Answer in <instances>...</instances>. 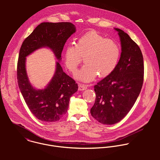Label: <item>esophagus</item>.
<instances>
[{
    "mask_svg": "<svg viewBox=\"0 0 160 160\" xmlns=\"http://www.w3.org/2000/svg\"><path fill=\"white\" fill-rule=\"evenodd\" d=\"M87 86L84 84H79V91H84V90H86L87 89Z\"/></svg>",
    "mask_w": 160,
    "mask_h": 160,
    "instance_id": "34e87169",
    "label": "esophagus"
}]
</instances>
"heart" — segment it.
Returning <instances> with one entry per match:
<instances>
[{
	"instance_id": "heart-1",
	"label": "heart",
	"mask_w": 160,
	"mask_h": 160,
	"mask_svg": "<svg viewBox=\"0 0 160 160\" xmlns=\"http://www.w3.org/2000/svg\"><path fill=\"white\" fill-rule=\"evenodd\" d=\"M64 55L66 67L72 73L84 57L86 63L75 74V78L88 82L97 74L100 78H105L113 72L119 58L120 48L114 41L92 31L80 37L76 44L67 46Z\"/></svg>"
}]
</instances>
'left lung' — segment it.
I'll return each mask as SVG.
<instances>
[{
    "mask_svg": "<svg viewBox=\"0 0 160 160\" xmlns=\"http://www.w3.org/2000/svg\"><path fill=\"white\" fill-rule=\"evenodd\" d=\"M119 37L121 53L113 72L94 86L95 102L92 116L103 124H114L134 106L143 81V58L137 44L122 30L114 28Z\"/></svg>",
    "mask_w": 160,
    "mask_h": 160,
    "instance_id": "8db88e82",
    "label": "left lung"
}]
</instances>
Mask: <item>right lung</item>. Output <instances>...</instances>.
I'll return each instance as SVG.
<instances>
[{"label":"right lung","instance_id":"right-lung-1","mask_svg":"<svg viewBox=\"0 0 160 160\" xmlns=\"http://www.w3.org/2000/svg\"><path fill=\"white\" fill-rule=\"evenodd\" d=\"M76 31L75 26L69 22L41 23L24 39L20 48L17 65L18 86L31 113L43 122L60 119L68 111L71 97L78 91V84L60 64L65 44ZM42 48L50 49L58 61L50 82L44 89L38 90L29 81L25 62L28 56Z\"/></svg>","mask_w":160,"mask_h":160}]
</instances>
